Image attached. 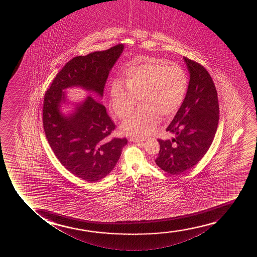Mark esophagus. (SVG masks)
<instances>
[{"label":"esophagus","mask_w":257,"mask_h":257,"mask_svg":"<svg viewBox=\"0 0 257 257\" xmlns=\"http://www.w3.org/2000/svg\"><path fill=\"white\" fill-rule=\"evenodd\" d=\"M130 141L135 142V143H141L143 141H141V140H135V139H130Z\"/></svg>","instance_id":"obj_1"}]
</instances>
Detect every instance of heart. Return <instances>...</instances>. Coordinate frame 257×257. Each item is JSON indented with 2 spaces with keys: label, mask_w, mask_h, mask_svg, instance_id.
<instances>
[{
  "label": "heart",
  "mask_w": 257,
  "mask_h": 257,
  "mask_svg": "<svg viewBox=\"0 0 257 257\" xmlns=\"http://www.w3.org/2000/svg\"><path fill=\"white\" fill-rule=\"evenodd\" d=\"M123 82L116 79L109 88V106L119 118L129 116L140 100L141 110L123 121L121 130L134 139H143L155 130L158 116L178 110L186 95L188 76L182 67L146 59L123 72Z\"/></svg>",
  "instance_id": "heart-1"
}]
</instances>
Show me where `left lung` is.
I'll return each mask as SVG.
<instances>
[{"label":"left lung","instance_id":"1","mask_svg":"<svg viewBox=\"0 0 257 257\" xmlns=\"http://www.w3.org/2000/svg\"><path fill=\"white\" fill-rule=\"evenodd\" d=\"M190 74L185 98L167 130L176 135L172 141L158 140L155 163L172 175L191 169L211 147L219 119L218 94L207 70L183 57Z\"/></svg>","mask_w":257,"mask_h":257}]
</instances>
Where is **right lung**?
I'll return each mask as SVG.
<instances>
[{
  "mask_svg": "<svg viewBox=\"0 0 257 257\" xmlns=\"http://www.w3.org/2000/svg\"><path fill=\"white\" fill-rule=\"evenodd\" d=\"M123 51V45L119 44L106 51L74 57L57 74L45 94L43 125L50 147L68 171L89 183L112 171L127 144L125 138H107L115 123L97 101V95L102 98L109 72ZM73 86L83 88L90 95L66 115L61 110L67 102L63 90Z\"/></svg>",
  "mask_w": 257,
  "mask_h": 257,
  "instance_id": "1",
  "label": "right lung"
}]
</instances>
